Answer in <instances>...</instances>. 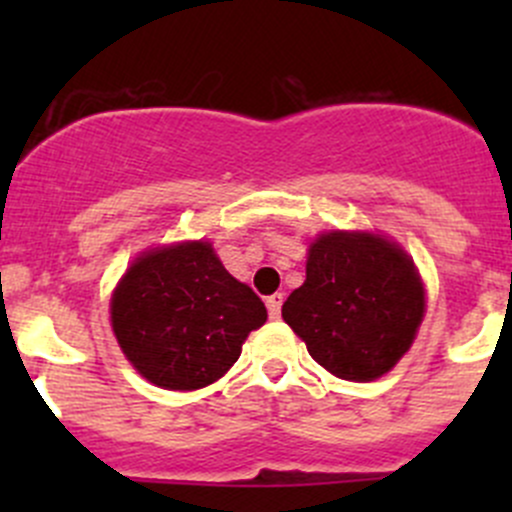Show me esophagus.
Returning a JSON list of instances; mask_svg holds the SVG:
<instances>
[{
	"mask_svg": "<svg viewBox=\"0 0 512 512\" xmlns=\"http://www.w3.org/2000/svg\"><path fill=\"white\" fill-rule=\"evenodd\" d=\"M267 309H270L272 319L280 317V312H282V294L280 292H275V294H270V297H267Z\"/></svg>",
	"mask_w": 512,
	"mask_h": 512,
	"instance_id": "obj_1",
	"label": "esophagus"
}]
</instances>
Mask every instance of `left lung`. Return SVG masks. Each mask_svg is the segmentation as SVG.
Masks as SVG:
<instances>
[{
  "label": "left lung",
  "instance_id": "left-lung-1",
  "mask_svg": "<svg viewBox=\"0 0 512 512\" xmlns=\"http://www.w3.org/2000/svg\"><path fill=\"white\" fill-rule=\"evenodd\" d=\"M426 289L414 260L374 232L332 230L309 245L307 280L282 317L329 374L374 381L414 344Z\"/></svg>",
  "mask_w": 512,
  "mask_h": 512
}]
</instances>
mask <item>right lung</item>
<instances>
[{"label":"right lung","instance_id":"right-lung-1","mask_svg":"<svg viewBox=\"0 0 512 512\" xmlns=\"http://www.w3.org/2000/svg\"><path fill=\"white\" fill-rule=\"evenodd\" d=\"M267 322L250 287L205 240L153 247L133 260L111 297V327L133 369L160 389L213 384Z\"/></svg>","mask_w":512,"mask_h":512}]
</instances>
